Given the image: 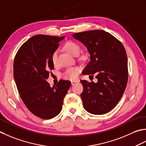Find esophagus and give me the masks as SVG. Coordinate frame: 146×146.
Returning <instances> with one entry per match:
<instances>
[{
  "mask_svg": "<svg viewBox=\"0 0 146 146\" xmlns=\"http://www.w3.org/2000/svg\"><path fill=\"white\" fill-rule=\"evenodd\" d=\"M79 82V80H76V81H71V84H72V85H74V84H76V83Z\"/></svg>",
  "mask_w": 146,
  "mask_h": 146,
  "instance_id": "1",
  "label": "esophagus"
}]
</instances>
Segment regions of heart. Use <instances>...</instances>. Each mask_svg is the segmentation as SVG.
<instances>
[{"mask_svg":"<svg viewBox=\"0 0 146 146\" xmlns=\"http://www.w3.org/2000/svg\"><path fill=\"white\" fill-rule=\"evenodd\" d=\"M64 48L66 51L73 56H77L80 52V46L77 43L72 41H68L64 44ZM57 52H55L53 53L52 55V62L53 64H57ZM81 71V69L78 67H72L68 68L65 70V72L62 74V76L65 79L72 80L75 81L77 79L79 74Z\"/></svg>","mask_w":146,"mask_h":146,"instance_id":"b5f03b06","label":"heart"}]
</instances>
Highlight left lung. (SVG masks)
Here are the masks:
<instances>
[{
    "mask_svg": "<svg viewBox=\"0 0 146 146\" xmlns=\"http://www.w3.org/2000/svg\"><path fill=\"white\" fill-rule=\"evenodd\" d=\"M87 48L90 61L84 74L93 77L96 83L81 80V94L83 106L94 115H103L117 105L125 90L128 81L126 51L120 41L103 30H93L72 35Z\"/></svg>",
    "mask_w": 146,
    "mask_h": 146,
    "instance_id": "left-lung-1",
    "label": "left lung"
}]
</instances>
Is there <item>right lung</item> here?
Wrapping results in <instances>:
<instances>
[{"label": "right lung", "instance_id": "right-lung-1", "mask_svg": "<svg viewBox=\"0 0 146 146\" xmlns=\"http://www.w3.org/2000/svg\"><path fill=\"white\" fill-rule=\"evenodd\" d=\"M65 36L38 35L24 43L14 60V78L19 95L33 114L51 119L59 114L71 82L60 80L50 87L46 79L54 69L52 55Z\"/></svg>", "mask_w": 146, "mask_h": 146}]
</instances>
